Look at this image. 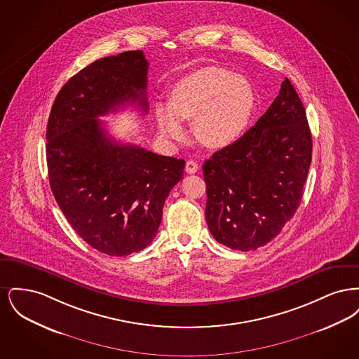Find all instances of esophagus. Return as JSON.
<instances>
[{"label":"esophagus","instance_id":"34e87169","mask_svg":"<svg viewBox=\"0 0 359 359\" xmlns=\"http://www.w3.org/2000/svg\"><path fill=\"white\" fill-rule=\"evenodd\" d=\"M198 170H199L198 163L194 161V160H188L187 163H186V172L187 173H195Z\"/></svg>","mask_w":359,"mask_h":359}]
</instances>
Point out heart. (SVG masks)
Wrapping results in <instances>:
<instances>
[{
	"mask_svg": "<svg viewBox=\"0 0 359 359\" xmlns=\"http://www.w3.org/2000/svg\"><path fill=\"white\" fill-rule=\"evenodd\" d=\"M249 81L219 67L199 69L172 90L168 104H158V130L167 141L184 136L182 120H194V135L208 148H224L246 130L255 111Z\"/></svg>",
	"mask_w": 359,
	"mask_h": 359,
	"instance_id": "1",
	"label": "heart"
}]
</instances>
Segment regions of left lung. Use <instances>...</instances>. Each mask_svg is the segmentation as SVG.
<instances>
[{"label": "left lung", "instance_id": "left-lung-1", "mask_svg": "<svg viewBox=\"0 0 359 359\" xmlns=\"http://www.w3.org/2000/svg\"><path fill=\"white\" fill-rule=\"evenodd\" d=\"M312 158L307 114L288 78L271 107L203 165L205 221L233 250H256L278 236L303 198Z\"/></svg>", "mask_w": 359, "mask_h": 359}]
</instances>
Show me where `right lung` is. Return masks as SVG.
<instances>
[{"label": "right lung", "instance_id": "obj_1", "mask_svg": "<svg viewBox=\"0 0 359 359\" xmlns=\"http://www.w3.org/2000/svg\"><path fill=\"white\" fill-rule=\"evenodd\" d=\"M142 51L107 56L74 75L52 104L47 165L52 194L72 229L107 256L145 249L186 161L107 136L100 116L126 104L148 113Z\"/></svg>", "mask_w": 359, "mask_h": 359}]
</instances>
